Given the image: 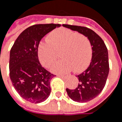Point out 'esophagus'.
Wrapping results in <instances>:
<instances>
[{"label": "esophagus", "instance_id": "esophagus-1", "mask_svg": "<svg viewBox=\"0 0 122 122\" xmlns=\"http://www.w3.org/2000/svg\"><path fill=\"white\" fill-rule=\"evenodd\" d=\"M57 76L61 77V78H64V77H66L64 75H61V74H58V75H57Z\"/></svg>", "mask_w": 122, "mask_h": 122}]
</instances>
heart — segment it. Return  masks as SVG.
I'll list each match as a JSON object with an SVG mask.
<instances>
[{
	"mask_svg": "<svg viewBox=\"0 0 122 122\" xmlns=\"http://www.w3.org/2000/svg\"><path fill=\"white\" fill-rule=\"evenodd\" d=\"M61 52L63 59L52 68L57 74L71 71L80 72L87 66L92 57V44L85 35L67 29H58L48 35L47 40L40 43L38 56L41 63L51 67L57 60Z\"/></svg>",
	"mask_w": 122,
	"mask_h": 122,
	"instance_id": "1",
	"label": "heart"
}]
</instances>
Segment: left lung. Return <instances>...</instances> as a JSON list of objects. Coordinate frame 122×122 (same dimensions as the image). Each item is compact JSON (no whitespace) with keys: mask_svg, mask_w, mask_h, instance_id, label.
I'll return each instance as SVG.
<instances>
[{"mask_svg":"<svg viewBox=\"0 0 122 122\" xmlns=\"http://www.w3.org/2000/svg\"><path fill=\"white\" fill-rule=\"evenodd\" d=\"M87 37L92 46V58L87 68L76 76L78 84L76 89H66L69 97L75 102H87L103 90L109 75V63L107 48L102 39L93 30L85 26L63 24Z\"/></svg>","mask_w":122,"mask_h":122,"instance_id":"left-lung-1","label":"left lung"}]
</instances>
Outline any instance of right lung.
Segmentation results:
<instances>
[{"label":"right lung","mask_w":122,"mask_h":122,"mask_svg":"<svg viewBox=\"0 0 122 122\" xmlns=\"http://www.w3.org/2000/svg\"><path fill=\"white\" fill-rule=\"evenodd\" d=\"M59 24H38L28 27L15 41L10 51L9 76L19 95L32 103L45 101L51 92L55 76L40 64L38 46L41 40Z\"/></svg>","instance_id":"1"}]
</instances>
